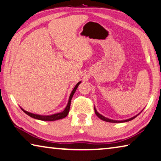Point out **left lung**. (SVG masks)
Masks as SVG:
<instances>
[{
	"label": "left lung",
	"instance_id": "8db88e82",
	"mask_svg": "<svg viewBox=\"0 0 161 161\" xmlns=\"http://www.w3.org/2000/svg\"><path fill=\"white\" fill-rule=\"evenodd\" d=\"M94 109H95V113L96 114L97 116L98 117H99L100 119H101L103 120V121H105V122H108L117 123V122H128V121H131V120H132V119H134L135 117H137V115H139V114H137V115H136V116H135V117H131V118H130V119H126V120H124V121H116V120L109 119H108V118H106V117H103V115H101L100 114L98 113V112H97V110H96V109H95V108H94Z\"/></svg>",
	"mask_w": 161,
	"mask_h": 161
}]
</instances>
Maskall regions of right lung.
Masks as SVG:
<instances>
[{
  "instance_id": "add662e5",
  "label": "right lung",
  "mask_w": 161,
  "mask_h": 161,
  "mask_svg": "<svg viewBox=\"0 0 161 161\" xmlns=\"http://www.w3.org/2000/svg\"><path fill=\"white\" fill-rule=\"evenodd\" d=\"M80 83V82L76 84V86H75V88H73V91L71 92V93L70 95V97H69V103H68V105L66 106V108H65L64 110L60 112V113H57V114H52V115H48V116H44V115H39V114H32V113H30V112H28L27 111L24 110L23 109H22V110L23 111L25 114H27V115H29L30 117H32V118H35V119H39V120H43V121H55V120H57V119H63V118L66 117L68 114H69V109H70V102H71V99L73 97V94L75 93V92L76 91V89H77L78 86H79V84Z\"/></svg>"
}]
</instances>
